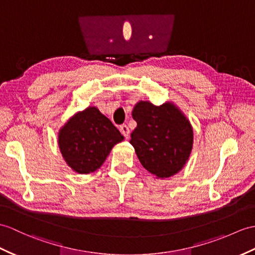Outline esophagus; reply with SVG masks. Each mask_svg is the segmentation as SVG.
Segmentation results:
<instances>
[{
  "mask_svg": "<svg viewBox=\"0 0 255 255\" xmlns=\"http://www.w3.org/2000/svg\"><path fill=\"white\" fill-rule=\"evenodd\" d=\"M120 130H121V132L124 134V137H125L126 139H128L129 133H130L128 126H127V125H122V126L120 127Z\"/></svg>",
  "mask_w": 255,
  "mask_h": 255,
  "instance_id": "esophagus-1",
  "label": "esophagus"
}]
</instances>
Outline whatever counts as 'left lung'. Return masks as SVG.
Instances as JSON below:
<instances>
[{"label": "left lung", "instance_id": "obj_1", "mask_svg": "<svg viewBox=\"0 0 255 255\" xmlns=\"http://www.w3.org/2000/svg\"><path fill=\"white\" fill-rule=\"evenodd\" d=\"M132 118L137 127L130 143L142 166L159 179L179 173L193 146V129L186 115L173 102L156 106L139 101Z\"/></svg>", "mask_w": 255, "mask_h": 255}]
</instances>
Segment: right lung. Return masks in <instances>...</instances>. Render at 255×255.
Listing matches in <instances>:
<instances>
[{
  "label": "right lung",
  "instance_id": "1",
  "mask_svg": "<svg viewBox=\"0 0 255 255\" xmlns=\"http://www.w3.org/2000/svg\"><path fill=\"white\" fill-rule=\"evenodd\" d=\"M64 161L78 174H90L105 162L113 146L124 140L108 117L96 106L77 112L58 131Z\"/></svg>",
  "mask_w": 255,
  "mask_h": 255
}]
</instances>
